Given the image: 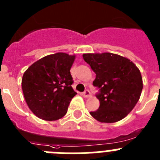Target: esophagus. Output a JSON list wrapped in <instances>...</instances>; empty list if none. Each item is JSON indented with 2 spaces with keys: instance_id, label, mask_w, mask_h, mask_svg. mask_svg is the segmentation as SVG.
<instances>
[{
  "instance_id": "obj_1",
  "label": "esophagus",
  "mask_w": 160,
  "mask_h": 160,
  "mask_svg": "<svg viewBox=\"0 0 160 160\" xmlns=\"http://www.w3.org/2000/svg\"><path fill=\"white\" fill-rule=\"evenodd\" d=\"M82 95L84 98H89V97H90V92L89 91V90H86V91L82 93Z\"/></svg>"
}]
</instances>
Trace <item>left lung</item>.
Segmentation results:
<instances>
[{"label": "left lung", "mask_w": 160, "mask_h": 160, "mask_svg": "<svg viewBox=\"0 0 160 160\" xmlns=\"http://www.w3.org/2000/svg\"><path fill=\"white\" fill-rule=\"evenodd\" d=\"M85 62L96 74L93 86L99 88L96 95L99 109L90 115L102 123L122 120L137 105L141 95L143 80L140 71L131 60L117 54H83Z\"/></svg>", "instance_id": "obj_1"}]
</instances>
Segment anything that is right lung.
Wrapping results in <instances>:
<instances>
[{
    "label": "right lung",
    "instance_id": "add662e5",
    "mask_svg": "<svg viewBox=\"0 0 160 160\" xmlns=\"http://www.w3.org/2000/svg\"><path fill=\"white\" fill-rule=\"evenodd\" d=\"M75 55L63 52L49 55L30 66L22 78V90L29 109L44 121H56L66 115L77 94L70 74Z\"/></svg>",
    "mask_w": 160,
    "mask_h": 160
}]
</instances>
